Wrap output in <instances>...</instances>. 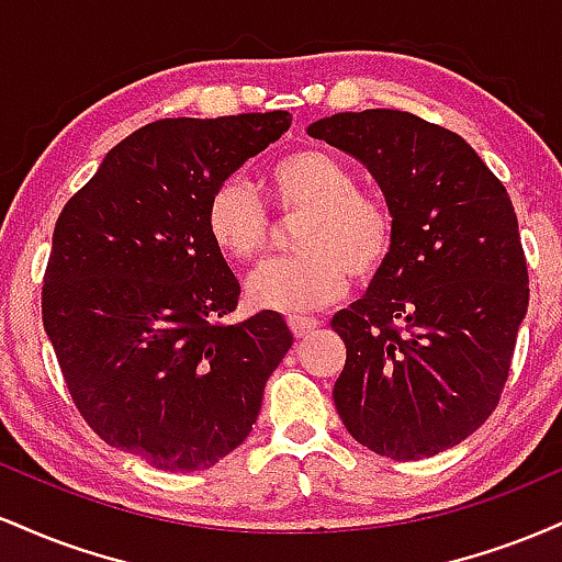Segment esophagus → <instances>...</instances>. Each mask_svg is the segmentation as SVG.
Returning a JSON list of instances; mask_svg holds the SVG:
<instances>
[{"label": "esophagus", "instance_id": "esophagus-1", "mask_svg": "<svg viewBox=\"0 0 562 562\" xmlns=\"http://www.w3.org/2000/svg\"><path fill=\"white\" fill-rule=\"evenodd\" d=\"M288 325H290V330H293L295 338H306L308 333L317 330L319 319L317 317H288Z\"/></svg>", "mask_w": 562, "mask_h": 562}]
</instances>
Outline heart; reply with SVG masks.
Here are the masks:
<instances>
[{"label": "heart", "instance_id": "1", "mask_svg": "<svg viewBox=\"0 0 562 562\" xmlns=\"http://www.w3.org/2000/svg\"><path fill=\"white\" fill-rule=\"evenodd\" d=\"M267 184L282 214H301L290 240L299 254L261 263L248 277L250 306L280 314L319 308L344 295L348 272L370 280L391 259L393 209L378 192L357 190L344 160L325 150L290 153L269 169ZM203 224L218 254L235 263L254 261L269 235L259 198L235 177L211 190Z\"/></svg>", "mask_w": 562, "mask_h": 562}]
</instances>
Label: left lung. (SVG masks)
Wrapping results in <instances>:
<instances>
[{"label": "left lung", "instance_id": "1", "mask_svg": "<svg viewBox=\"0 0 562 562\" xmlns=\"http://www.w3.org/2000/svg\"><path fill=\"white\" fill-rule=\"evenodd\" d=\"M306 132L362 160L396 218L391 259L333 317L335 409L380 457L457 447L499 404L528 308L513 200L460 134L412 113H335Z\"/></svg>", "mask_w": 562, "mask_h": 562}]
</instances>
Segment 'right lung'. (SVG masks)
<instances>
[{"instance_id":"right-lung-1","label":"right lung","mask_w":562,"mask_h":562,"mask_svg":"<svg viewBox=\"0 0 562 562\" xmlns=\"http://www.w3.org/2000/svg\"><path fill=\"white\" fill-rule=\"evenodd\" d=\"M290 113L164 119L128 134L57 216L42 317L74 404L158 470H205L259 417L293 346L277 312L227 325L240 282L205 232L211 190Z\"/></svg>"}]
</instances>
